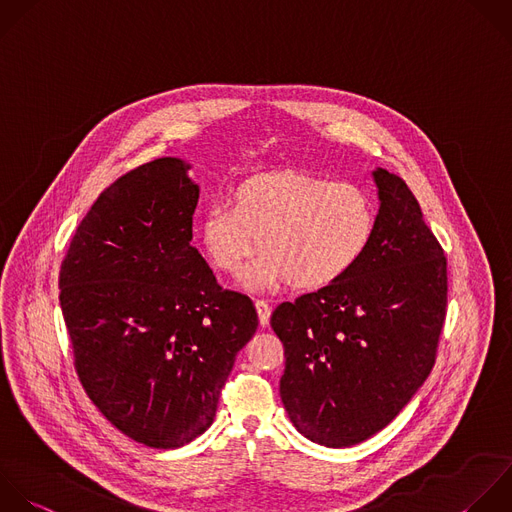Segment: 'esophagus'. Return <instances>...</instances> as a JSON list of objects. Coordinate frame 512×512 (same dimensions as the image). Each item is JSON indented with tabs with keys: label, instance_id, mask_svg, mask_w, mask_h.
Returning <instances> with one entry per match:
<instances>
[{
	"label": "esophagus",
	"instance_id": "1",
	"mask_svg": "<svg viewBox=\"0 0 512 512\" xmlns=\"http://www.w3.org/2000/svg\"><path fill=\"white\" fill-rule=\"evenodd\" d=\"M254 306H256V312H258L260 326H268V322H270V314H272L270 304H268L266 300H256V302H254Z\"/></svg>",
	"mask_w": 512,
	"mask_h": 512
}]
</instances>
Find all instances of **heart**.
Instances as JSON below:
<instances>
[{
	"instance_id": "b5f03b06",
	"label": "heart",
	"mask_w": 512,
	"mask_h": 512,
	"mask_svg": "<svg viewBox=\"0 0 512 512\" xmlns=\"http://www.w3.org/2000/svg\"><path fill=\"white\" fill-rule=\"evenodd\" d=\"M376 206L358 186L280 170L256 174L236 186L232 204L210 206L198 238L210 264L236 276L258 250L246 284L324 290L346 278L368 252L376 232Z\"/></svg>"
}]
</instances>
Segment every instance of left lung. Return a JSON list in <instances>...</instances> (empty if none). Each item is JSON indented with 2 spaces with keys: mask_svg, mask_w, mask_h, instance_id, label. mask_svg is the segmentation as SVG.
Listing matches in <instances>:
<instances>
[{
  "mask_svg": "<svg viewBox=\"0 0 512 512\" xmlns=\"http://www.w3.org/2000/svg\"><path fill=\"white\" fill-rule=\"evenodd\" d=\"M380 208L360 264L340 282L282 302L270 318L284 344V408L312 442L358 444L428 378L446 316V258L402 178L372 172Z\"/></svg>",
  "mask_w": 512,
  "mask_h": 512,
  "instance_id": "obj_1",
  "label": "left lung"
}]
</instances>
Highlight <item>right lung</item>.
<instances>
[{"label": "right lung", "mask_w": 512, "mask_h": 512, "mask_svg": "<svg viewBox=\"0 0 512 512\" xmlns=\"http://www.w3.org/2000/svg\"><path fill=\"white\" fill-rule=\"evenodd\" d=\"M158 158L118 178L78 226L60 304L80 382L126 436L178 448L216 416L236 354L258 328L252 300L224 290L192 242L200 188Z\"/></svg>", "instance_id": "add662e5"}]
</instances>
